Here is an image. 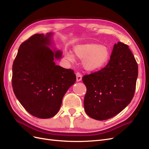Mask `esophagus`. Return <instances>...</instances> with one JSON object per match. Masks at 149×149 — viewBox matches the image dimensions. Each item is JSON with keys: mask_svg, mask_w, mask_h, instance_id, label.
<instances>
[{"mask_svg": "<svg viewBox=\"0 0 149 149\" xmlns=\"http://www.w3.org/2000/svg\"><path fill=\"white\" fill-rule=\"evenodd\" d=\"M76 81H80L82 79V74L79 72H77V73H76Z\"/></svg>", "mask_w": 149, "mask_h": 149, "instance_id": "34e87169", "label": "esophagus"}]
</instances>
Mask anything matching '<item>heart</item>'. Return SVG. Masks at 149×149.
I'll use <instances>...</instances> for the list:
<instances>
[{
	"instance_id": "b5f03b06",
	"label": "heart",
	"mask_w": 149,
	"mask_h": 149,
	"mask_svg": "<svg viewBox=\"0 0 149 149\" xmlns=\"http://www.w3.org/2000/svg\"><path fill=\"white\" fill-rule=\"evenodd\" d=\"M74 53L75 56L83 60L84 67L89 71L101 68L107 63L110 57L109 48L107 46L93 43L76 46ZM65 57L70 61L73 60V55L70 52H66Z\"/></svg>"
}]
</instances>
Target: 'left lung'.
<instances>
[{
    "label": "left lung",
    "mask_w": 149,
    "mask_h": 149,
    "mask_svg": "<svg viewBox=\"0 0 149 149\" xmlns=\"http://www.w3.org/2000/svg\"><path fill=\"white\" fill-rule=\"evenodd\" d=\"M137 76V61L127 45L116 43L107 65L82 78L87 89L86 113L98 120L119 114L132 100Z\"/></svg>",
    "instance_id": "left-lung-1"
}]
</instances>
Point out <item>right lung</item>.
Wrapping results in <instances>:
<instances>
[{
	"label": "right lung",
	"mask_w": 149,
	"mask_h": 149,
	"mask_svg": "<svg viewBox=\"0 0 149 149\" xmlns=\"http://www.w3.org/2000/svg\"><path fill=\"white\" fill-rule=\"evenodd\" d=\"M52 33L35 34L22 43L12 65V84L16 97L25 110L40 119L57 114L68 89L76 81L71 69L56 65L59 58L47 45Z\"/></svg>",
	"instance_id": "1"
}]
</instances>
